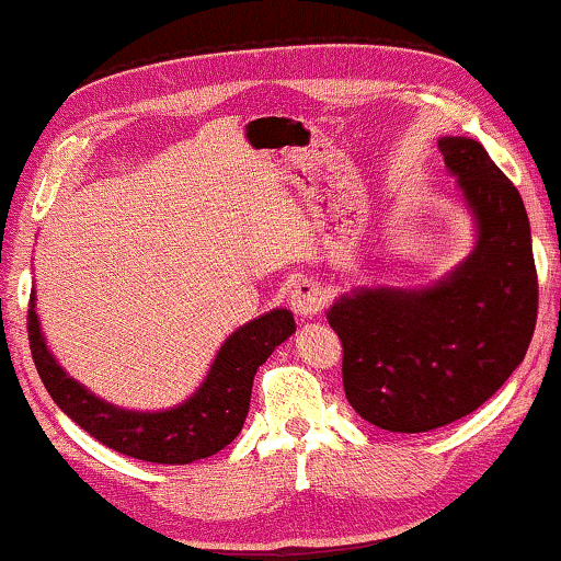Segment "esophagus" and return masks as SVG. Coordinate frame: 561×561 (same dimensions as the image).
<instances>
[{
    "label": "esophagus",
    "mask_w": 561,
    "mask_h": 561,
    "mask_svg": "<svg viewBox=\"0 0 561 561\" xmlns=\"http://www.w3.org/2000/svg\"><path fill=\"white\" fill-rule=\"evenodd\" d=\"M289 305L299 317H317L324 307V291L317 282L302 279L291 287Z\"/></svg>",
    "instance_id": "obj_1"
}]
</instances>
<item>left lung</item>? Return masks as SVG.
Here are the masks:
<instances>
[{"instance_id":"obj_1","label":"left lung","mask_w":561,"mask_h":561,"mask_svg":"<svg viewBox=\"0 0 561 561\" xmlns=\"http://www.w3.org/2000/svg\"><path fill=\"white\" fill-rule=\"evenodd\" d=\"M476 219L473 252L425 289H355L330 307L342 386L367 423L425 433L504 386L537 328L539 282L524 201L473 138H440Z\"/></svg>"}]
</instances>
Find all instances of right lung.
Masks as SVG:
<instances>
[{
	"instance_id": "1",
	"label": "right lung",
	"mask_w": 561,
	"mask_h": 561,
	"mask_svg": "<svg viewBox=\"0 0 561 561\" xmlns=\"http://www.w3.org/2000/svg\"><path fill=\"white\" fill-rule=\"evenodd\" d=\"M297 330L289 309H272L224 342L201 388L171 411L138 413L115 408L72 380L45 345L30 297L32 360L60 411L103 446L150 463L183 466L227 448L247 421L256 367Z\"/></svg>"
}]
</instances>
